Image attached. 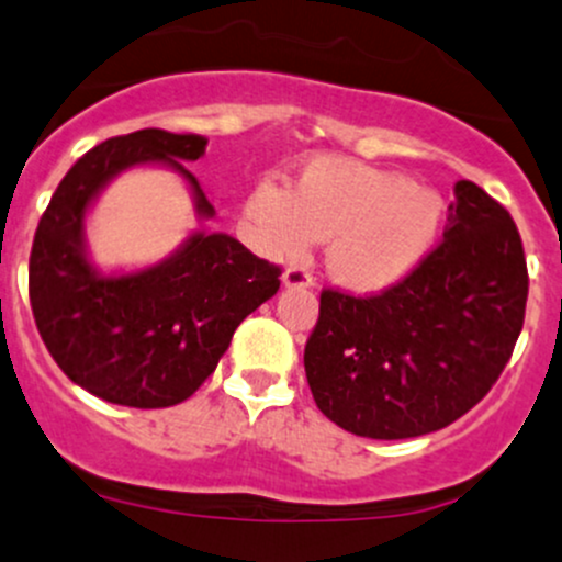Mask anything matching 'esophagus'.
<instances>
[{
    "label": "esophagus",
    "instance_id": "1",
    "mask_svg": "<svg viewBox=\"0 0 562 562\" xmlns=\"http://www.w3.org/2000/svg\"><path fill=\"white\" fill-rule=\"evenodd\" d=\"M282 285H285L288 291H296V288H312L315 280H312L310 271L301 269V266H291V269H285V274H282Z\"/></svg>",
    "mask_w": 562,
    "mask_h": 562
}]
</instances>
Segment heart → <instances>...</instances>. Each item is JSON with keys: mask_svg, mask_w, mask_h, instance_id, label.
I'll return each mask as SVG.
<instances>
[{"mask_svg": "<svg viewBox=\"0 0 562 562\" xmlns=\"http://www.w3.org/2000/svg\"><path fill=\"white\" fill-rule=\"evenodd\" d=\"M245 217L266 256L301 258L328 239L330 280L371 296L404 282L434 252L445 199L401 172L317 156L301 167L293 191L258 180Z\"/></svg>", "mask_w": 562, "mask_h": 562, "instance_id": "obj_1", "label": "heart"}]
</instances>
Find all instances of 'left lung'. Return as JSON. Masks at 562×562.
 <instances>
[{
  "label": "left lung",
  "instance_id": "1",
  "mask_svg": "<svg viewBox=\"0 0 562 562\" xmlns=\"http://www.w3.org/2000/svg\"><path fill=\"white\" fill-rule=\"evenodd\" d=\"M445 241L380 296L323 291L304 350L315 404L366 439H412L463 417L522 330V239L493 196L454 182Z\"/></svg>",
  "mask_w": 562,
  "mask_h": 562
}]
</instances>
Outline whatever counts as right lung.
<instances>
[{
	"label": "right lung",
	"instance_id": "right-lung-1",
	"mask_svg": "<svg viewBox=\"0 0 562 562\" xmlns=\"http://www.w3.org/2000/svg\"><path fill=\"white\" fill-rule=\"evenodd\" d=\"M202 134L142 128L112 137L58 182L34 234L29 299L58 369L102 401L164 409L191 398L232 345L236 326L280 291L282 271L223 232H191L139 269L104 271L88 247V215L117 175L169 169L186 182L199 221H212L182 164L204 153Z\"/></svg>",
	"mask_w": 562,
	"mask_h": 562
}]
</instances>
